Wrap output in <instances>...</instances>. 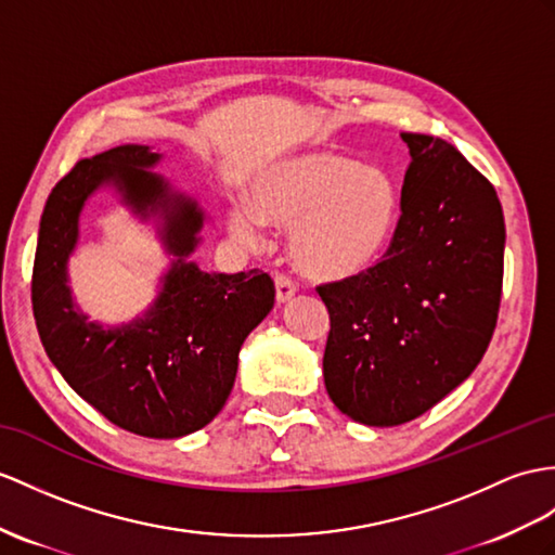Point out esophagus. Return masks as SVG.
<instances>
[{
  "label": "esophagus",
  "instance_id": "1",
  "mask_svg": "<svg viewBox=\"0 0 555 555\" xmlns=\"http://www.w3.org/2000/svg\"><path fill=\"white\" fill-rule=\"evenodd\" d=\"M275 294H278V301L280 304H287L292 296L296 294V282L287 275L275 273Z\"/></svg>",
  "mask_w": 555,
  "mask_h": 555
}]
</instances>
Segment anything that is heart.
<instances>
[{"instance_id":"b5f03b06","label":"heart","mask_w":555,"mask_h":555,"mask_svg":"<svg viewBox=\"0 0 555 555\" xmlns=\"http://www.w3.org/2000/svg\"><path fill=\"white\" fill-rule=\"evenodd\" d=\"M231 231L256 242L263 225L292 228L289 254L315 280H348L393 245L400 193L384 167L334 151H299L270 162L251 181V202L235 199Z\"/></svg>"}]
</instances>
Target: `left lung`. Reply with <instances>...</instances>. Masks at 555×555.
<instances>
[{"mask_svg":"<svg viewBox=\"0 0 555 555\" xmlns=\"http://www.w3.org/2000/svg\"><path fill=\"white\" fill-rule=\"evenodd\" d=\"M410 167L384 261L318 287L330 310L324 386L364 426H400L466 382L490 346L504 278L492 183L442 139L400 133Z\"/></svg>","mask_w":555,"mask_h":555,"instance_id":"1","label":"left lung"}]
</instances>
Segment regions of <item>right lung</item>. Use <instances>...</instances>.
<instances>
[{
	"label": "right lung",
	"mask_w": 555,
	"mask_h": 555,
	"mask_svg": "<svg viewBox=\"0 0 555 555\" xmlns=\"http://www.w3.org/2000/svg\"><path fill=\"white\" fill-rule=\"evenodd\" d=\"M151 145H117L77 162L53 188L33 268V310L49 360L107 422L143 438H183L205 428L231 396L237 356L275 304L263 270L205 273L191 256L207 214L151 169ZM111 186L140 220H153L172 256L143 317L121 325L89 321L66 282L86 199Z\"/></svg>",
	"instance_id": "right-lung-1"
}]
</instances>
